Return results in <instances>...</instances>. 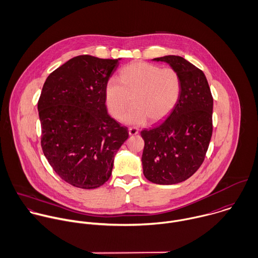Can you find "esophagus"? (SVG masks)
Masks as SVG:
<instances>
[{
  "instance_id": "34e87169",
  "label": "esophagus",
  "mask_w": 258,
  "mask_h": 258,
  "mask_svg": "<svg viewBox=\"0 0 258 258\" xmlns=\"http://www.w3.org/2000/svg\"><path fill=\"white\" fill-rule=\"evenodd\" d=\"M128 134H130V136L138 135V134H139V130L136 128V127H130V128H128Z\"/></svg>"
}]
</instances>
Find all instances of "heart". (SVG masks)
<instances>
[{
    "label": "heart",
    "instance_id": "1",
    "mask_svg": "<svg viewBox=\"0 0 258 258\" xmlns=\"http://www.w3.org/2000/svg\"><path fill=\"white\" fill-rule=\"evenodd\" d=\"M181 93V79L173 68H161L148 62H134L123 67L118 79L105 86V100L110 113L120 117L133 102L122 120L141 125L149 119L158 122L175 108Z\"/></svg>",
    "mask_w": 258,
    "mask_h": 258
}]
</instances>
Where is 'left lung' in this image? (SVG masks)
I'll list each match as a JSON object with an SVG mask.
<instances>
[{
    "label": "left lung",
    "instance_id": "1",
    "mask_svg": "<svg viewBox=\"0 0 258 258\" xmlns=\"http://www.w3.org/2000/svg\"><path fill=\"white\" fill-rule=\"evenodd\" d=\"M168 63L181 79V93L166 119L141 132L145 177L172 185L189 179L204 162L212 137L213 97L202 70L176 55L153 59Z\"/></svg>",
    "mask_w": 258,
    "mask_h": 258
}]
</instances>
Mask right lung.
<instances>
[{
    "label": "right lung",
    "mask_w": 258,
    "mask_h": 258,
    "mask_svg": "<svg viewBox=\"0 0 258 258\" xmlns=\"http://www.w3.org/2000/svg\"><path fill=\"white\" fill-rule=\"evenodd\" d=\"M120 58L76 56L47 77L38 101L41 147L55 173L81 189H95L110 177L128 131L105 105V86Z\"/></svg>",
    "instance_id": "add662e5"
}]
</instances>
